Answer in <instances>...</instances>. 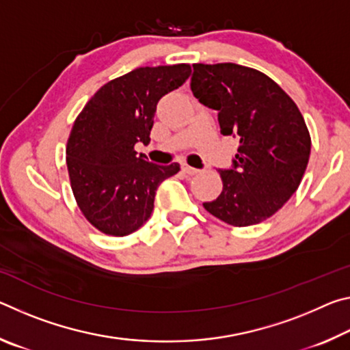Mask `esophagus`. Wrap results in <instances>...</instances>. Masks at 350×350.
Wrapping results in <instances>:
<instances>
[{
  "mask_svg": "<svg viewBox=\"0 0 350 350\" xmlns=\"http://www.w3.org/2000/svg\"><path fill=\"white\" fill-rule=\"evenodd\" d=\"M182 171L185 174H189V176H193V174H198L199 173V170L198 168H193V167H189V165H182Z\"/></svg>",
  "mask_w": 350,
  "mask_h": 350,
  "instance_id": "esophagus-1",
  "label": "esophagus"
}]
</instances>
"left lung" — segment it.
<instances>
[{
    "mask_svg": "<svg viewBox=\"0 0 350 350\" xmlns=\"http://www.w3.org/2000/svg\"><path fill=\"white\" fill-rule=\"evenodd\" d=\"M191 91L217 111L221 134L239 137L233 170H221L222 191L204 208L233 227L269 219L292 198L306 173L310 134L280 85L234 63L193 64Z\"/></svg>",
    "mask_w": 350,
    "mask_h": 350,
    "instance_id": "1",
    "label": "left lung"
}]
</instances>
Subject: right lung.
<instances>
[{"mask_svg": "<svg viewBox=\"0 0 350 350\" xmlns=\"http://www.w3.org/2000/svg\"><path fill=\"white\" fill-rule=\"evenodd\" d=\"M191 66L139 68L111 80L77 116L66 145L75 202L98 232L126 236L151 216L157 187L180 170L154 165L134 150L150 144L157 102L183 85Z\"/></svg>", "mask_w": 350, "mask_h": 350, "instance_id": "add662e5", "label": "right lung"}]
</instances>
